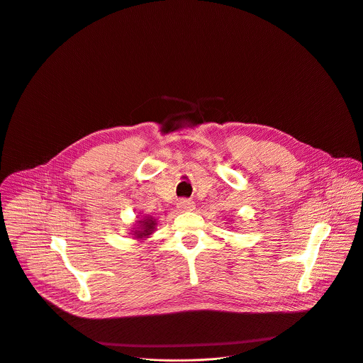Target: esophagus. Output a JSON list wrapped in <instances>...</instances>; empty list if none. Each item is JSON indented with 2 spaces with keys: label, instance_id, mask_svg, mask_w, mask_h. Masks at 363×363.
I'll return each mask as SVG.
<instances>
[{
  "label": "esophagus",
  "instance_id": "34e87169",
  "mask_svg": "<svg viewBox=\"0 0 363 363\" xmlns=\"http://www.w3.org/2000/svg\"><path fill=\"white\" fill-rule=\"evenodd\" d=\"M177 208L179 211H192L194 210V202L189 199H179L177 202Z\"/></svg>",
  "mask_w": 363,
  "mask_h": 363
}]
</instances>
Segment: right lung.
<instances>
[{
	"label": "right lung",
	"instance_id": "add662e5",
	"mask_svg": "<svg viewBox=\"0 0 363 363\" xmlns=\"http://www.w3.org/2000/svg\"><path fill=\"white\" fill-rule=\"evenodd\" d=\"M157 218H153L152 216H143L138 217V221H135V225L130 231L132 237L138 241H145L147 240L155 231H157Z\"/></svg>",
	"mask_w": 363,
	"mask_h": 363
}]
</instances>
